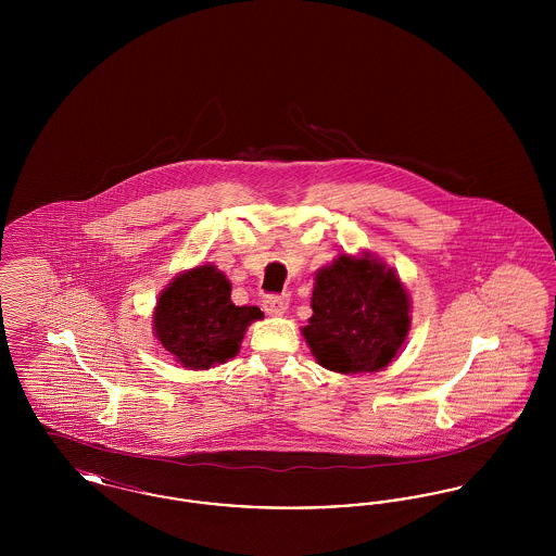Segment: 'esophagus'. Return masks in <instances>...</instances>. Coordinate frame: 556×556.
<instances>
[{
  "instance_id": "obj_1",
  "label": "esophagus",
  "mask_w": 556,
  "mask_h": 556,
  "mask_svg": "<svg viewBox=\"0 0 556 556\" xmlns=\"http://www.w3.org/2000/svg\"><path fill=\"white\" fill-rule=\"evenodd\" d=\"M290 306V298L286 293H268L263 300V308H265L268 315H283Z\"/></svg>"
}]
</instances>
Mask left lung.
<instances>
[{"mask_svg":"<svg viewBox=\"0 0 556 556\" xmlns=\"http://www.w3.org/2000/svg\"><path fill=\"white\" fill-rule=\"evenodd\" d=\"M315 315L302 329L318 365L338 372L388 367L408 333V295L372 258L340 256L318 270Z\"/></svg>","mask_w":556,"mask_h":556,"instance_id":"obj_1","label":"left lung"}]
</instances>
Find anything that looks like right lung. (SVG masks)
<instances>
[{"mask_svg": "<svg viewBox=\"0 0 556 556\" xmlns=\"http://www.w3.org/2000/svg\"><path fill=\"white\" fill-rule=\"evenodd\" d=\"M254 318H263L261 308L236 306L225 275L204 265L179 275L162 291L154 329L160 344L184 367L211 369L238 354Z\"/></svg>", "mask_w": 556, "mask_h": 556, "instance_id": "obj_1", "label": "right lung"}]
</instances>
